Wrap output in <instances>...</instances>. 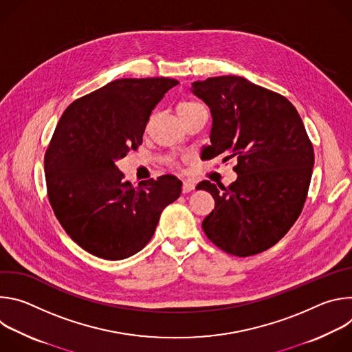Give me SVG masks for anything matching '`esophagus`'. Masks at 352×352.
<instances>
[{"instance_id": "obj_1", "label": "esophagus", "mask_w": 352, "mask_h": 352, "mask_svg": "<svg viewBox=\"0 0 352 352\" xmlns=\"http://www.w3.org/2000/svg\"><path fill=\"white\" fill-rule=\"evenodd\" d=\"M193 189H195V182H193V181H190V179L184 181V184H182V192H184V193H189V192H192Z\"/></svg>"}]
</instances>
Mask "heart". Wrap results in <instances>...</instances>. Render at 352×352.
<instances>
[{
    "instance_id": "heart-1",
    "label": "heart",
    "mask_w": 352,
    "mask_h": 352,
    "mask_svg": "<svg viewBox=\"0 0 352 352\" xmlns=\"http://www.w3.org/2000/svg\"><path fill=\"white\" fill-rule=\"evenodd\" d=\"M197 109H204V106H202V104H199V103H196V102H184V103H181V104L178 106V109H177V114H178V116L188 114V113H192V111H195V110H197ZM170 164H171V166H174V167H177V166H178L175 162H170Z\"/></svg>"
}]
</instances>
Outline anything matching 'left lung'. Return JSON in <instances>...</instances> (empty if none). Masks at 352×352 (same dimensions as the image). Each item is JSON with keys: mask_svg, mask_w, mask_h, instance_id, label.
I'll return each mask as SVG.
<instances>
[{"mask_svg": "<svg viewBox=\"0 0 352 352\" xmlns=\"http://www.w3.org/2000/svg\"><path fill=\"white\" fill-rule=\"evenodd\" d=\"M190 90L213 120L204 155L238 162L228 188L197 184L216 205L202 228L230 255L261 254L288 232L307 200L315 155L304 122L284 96L241 76L197 80Z\"/></svg>", "mask_w": 352, "mask_h": 352, "instance_id": "8db88e82", "label": "left lung"}]
</instances>
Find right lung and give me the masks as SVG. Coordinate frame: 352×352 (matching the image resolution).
Wrapping results in <instances>:
<instances>
[{
  "mask_svg": "<svg viewBox=\"0 0 352 352\" xmlns=\"http://www.w3.org/2000/svg\"><path fill=\"white\" fill-rule=\"evenodd\" d=\"M178 80L117 79L64 111L44 156L47 193L65 232L86 252L107 261L138 254L182 182L162 175L133 186L116 162L142 144L150 114Z\"/></svg>",
  "mask_w": 352,
  "mask_h": 352,
  "instance_id": "1",
  "label": "right lung"
}]
</instances>
